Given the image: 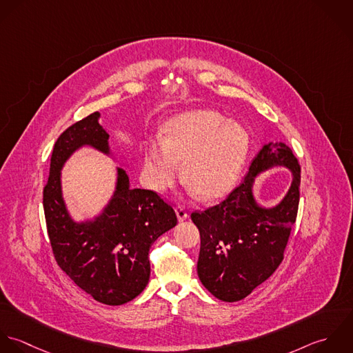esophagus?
<instances>
[{"label":"esophagus","mask_w":353,"mask_h":353,"mask_svg":"<svg viewBox=\"0 0 353 353\" xmlns=\"http://www.w3.org/2000/svg\"><path fill=\"white\" fill-rule=\"evenodd\" d=\"M176 214H177V218H179V221H184V219H187L188 218V210H187V208L185 206H183V205H179L177 208H176Z\"/></svg>","instance_id":"34e87169"}]
</instances>
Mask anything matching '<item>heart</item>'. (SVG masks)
Listing matches in <instances>:
<instances>
[{"label": "heart", "mask_w": 353, "mask_h": 353, "mask_svg": "<svg viewBox=\"0 0 353 353\" xmlns=\"http://www.w3.org/2000/svg\"><path fill=\"white\" fill-rule=\"evenodd\" d=\"M250 150L247 128L214 110H191L172 117L162 139L148 143L143 174L155 191L170 188L181 176L190 192L215 199L236 184Z\"/></svg>", "instance_id": "1"}]
</instances>
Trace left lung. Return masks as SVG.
Returning <instances> with one entry per match:
<instances>
[{"label":"left lung","mask_w":353,"mask_h":353,"mask_svg":"<svg viewBox=\"0 0 353 353\" xmlns=\"http://www.w3.org/2000/svg\"><path fill=\"white\" fill-rule=\"evenodd\" d=\"M279 165L292 173V184L280 204L261 207L253 196L254 179ZM299 188L297 158L285 143L270 141L223 202L191 214L201 232L198 276L212 296L222 301H239L277 270L296 221Z\"/></svg>","instance_id":"left-lung-1"}]
</instances>
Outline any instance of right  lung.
<instances>
[{
	"mask_svg": "<svg viewBox=\"0 0 353 353\" xmlns=\"http://www.w3.org/2000/svg\"><path fill=\"white\" fill-rule=\"evenodd\" d=\"M98 112L74 123L56 141L43 210L54 258L61 270L85 293L108 305L141 294L150 279L151 244L177 223L176 212L150 190L132 188L117 168L116 190L99 215L74 221L63 196L61 170L72 154L90 145L110 155L109 134Z\"/></svg>",
	"mask_w": 353,
	"mask_h": 353,
	"instance_id": "right-lung-1",
	"label": "right lung"
}]
</instances>
